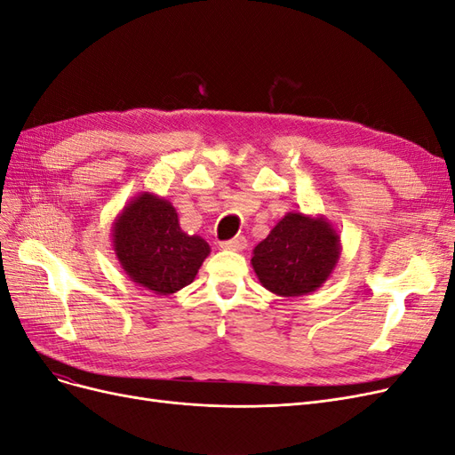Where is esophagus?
Returning <instances> with one entry per match:
<instances>
[{
    "mask_svg": "<svg viewBox=\"0 0 455 455\" xmlns=\"http://www.w3.org/2000/svg\"><path fill=\"white\" fill-rule=\"evenodd\" d=\"M219 247L227 249V251H243V249L247 247V240H245L243 236H238V238H232V240L221 242V243H219Z\"/></svg>",
    "mask_w": 455,
    "mask_h": 455,
    "instance_id": "34e87169",
    "label": "esophagus"
}]
</instances>
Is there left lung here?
I'll return each instance as SVG.
<instances>
[{"label": "left lung", "instance_id": "1", "mask_svg": "<svg viewBox=\"0 0 455 455\" xmlns=\"http://www.w3.org/2000/svg\"><path fill=\"white\" fill-rule=\"evenodd\" d=\"M341 257V238L324 215L289 212L253 249L251 266L266 291L281 298L321 289Z\"/></svg>", "mask_w": 455, "mask_h": 455}]
</instances>
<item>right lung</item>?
<instances>
[{
    "instance_id": "right-lung-1",
    "label": "right lung",
    "mask_w": 455,
    "mask_h": 455,
    "mask_svg": "<svg viewBox=\"0 0 455 455\" xmlns=\"http://www.w3.org/2000/svg\"><path fill=\"white\" fill-rule=\"evenodd\" d=\"M112 247L127 277L159 296L191 284L210 255L206 240L181 230L171 202L149 191L132 196L117 213Z\"/></svg>"
}]
</instances>
